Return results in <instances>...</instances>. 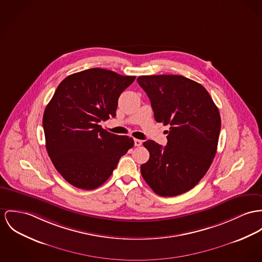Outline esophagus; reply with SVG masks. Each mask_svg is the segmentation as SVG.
I'll use <instances>...</instances> for the list:
<instances>
[{"instance_id": "esophagus-1", "label": "esophagus", "mask_w": 262, "mask_h": 262, "mask_svg": "<svg viewBox=\"0 0 262 262\" xmlns=\"http://www.w3.org/2000/svg\"><path fill=\"white\" fill-rule=\"evenodd\" d=\"M142 144V141L141 140H135V145L136 146H141Z\"/></svg>"}]
</instances>
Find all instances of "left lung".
<instances>
[{
  "label": "left lung",
  "mask_w": 262,
  "mask_h": 262,
  "mask_svg": "<svg viewBox=\"0 0 262 262\" xmlns=\"http://www.w3.org/2000/svg\"><path fill=\"white\" fill-rule=\"evenodd\" d=\"M137 81L150 100L156 121L169 125L164 147L143 142L149 160L141 164V176L161 196L186 192L215 157L222 126L219 108L201 83L185 77L141 76Z\"/></svg>",
  "instance_id": "left-lung-1"
}]
</instances>
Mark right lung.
Masks as SVG:
<instances>
[{
	"label": "right lung",
	"mask_w": 262,
	"mask_h": 262,
	"mask_svg": "<svg viewBox=\"0 0 262 262\" xmlns=\"http://www.w3.org/2000/svg\"><path fill=\"white\" fill-rule=\"evenodd\" d=\"M136 77L94 68L67 77L46 106V147L60 176L81 189H95L112 176L134 146L133 138L101 127L116 117L121 93Z\"/></svg>",
	"instance_id": "1"
}]
</instances>
